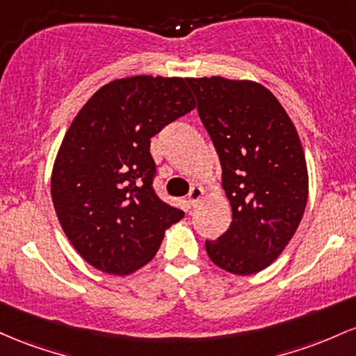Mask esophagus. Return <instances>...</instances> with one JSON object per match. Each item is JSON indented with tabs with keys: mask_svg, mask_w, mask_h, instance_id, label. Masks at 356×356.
<instances>
[{
	"mask_svg": "<svg viewBox=\"0 0 356 356\" xmlns=\"http://www.w3.org/2000/svg\"><path fill=\"white\" fill-rule=\"evenodd\" d=\"M202 197H203L202 186H198V185L191 186V190H190V193H188V202H190V205H191V207L197 205V203L200 202V198H202Z\"/></svg>",
	"mask_w": 356,
	"mask_h": 356,
	"instance_id": "34e87169",
	"label": "esophagus"
}]
</instances>
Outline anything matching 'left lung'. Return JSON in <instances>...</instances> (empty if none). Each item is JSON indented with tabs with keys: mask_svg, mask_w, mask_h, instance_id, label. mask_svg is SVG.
I'll return each instance as SVG.
<instances>
[{
	"mask_svg": "<svg viewBox=\"0 0 356 356\" xmlns=\"http://www.w3.org/2000/svg\"><path fill=\"white\" fill-rule=\"evenodd\" d=\"M222 165L229 230L207 241L227 273L255 274L281 255L307 202V168L296 127L269 89L225 77L186 79Z\"/></svg>",
	"mask_w": 356,
	"mask_h": 356,
	"instance_id": "obj_1",
	"label": "left lung"
}]
</instances>
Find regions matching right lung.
<instances>
[{"mask_svg":"<svg viewBox=\"0 0 356 356\" xmlns=\"http://www.w3.org/2000/svg\"><path fill=\"white\" fill-rule=\"evenodd\" d=\"M191 109L186 79L136 75L102 86L75 115L51 170V202L67 238L92 267L136 273L183 218L154 193L149 145Z\"/></svg>","mask_w":356,"mask_h":356,"instance_id":"right-lung-1","label":"right lung"}]
</instances>
